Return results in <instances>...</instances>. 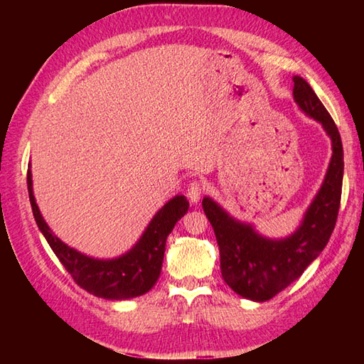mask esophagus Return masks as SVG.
Listing matches in <instances>:
<instances>
[{
	"instance_id": "34e87169",
	"label": "esophagus",
	"mask_w": 364,
	"mask_h": 364,
	"mask_svg": "<svg viewBox=\"0 0 364 364\" xmlns=\"http://www.w3.org/2000/svg\"><path fill=\"white\" fill-rule=\"evenodd\" d=\"M203 191H205V188H203L202 183H200V181H192V183L188 184L186 196H188V198L191 200L192 203H197L198 200L202 198Z\"/></svg>"
}]
</instances>
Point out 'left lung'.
<instances>
[{
  "mask_svg": "<svg viewBox=\"0 0 364 364\" xmlns=\"http://www.w3.org/2000/svg\"><path fill=\"white\" fill-rule=\"evenodd\" d=\"M292 95L306 115L318 120L331 139L330 166L326 180L308 208L300 227L284 239L258 235L249 223L239 222L205 197L202 206L214 228L220 252V270L225 283L239 296L266 301L297 280L326 249L341 203L344 154L333 119L310 84L294 76Z\"/></svg>",
  "mask_w": 364,
  "mask_h": 364,
  "instance_id": "8db88e82",
  "label": "left lung"
}]
</instances>
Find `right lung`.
Returning a JSON list of instances; mask_svg holds the SVG:
<instances>
[{
    "label": "right lung",
    "instance_id": "obj_1",
    "mask_svg": "<svg viewBox=\"0 0 364 364\" xmlns=\"http://www.w3.org/2000/svg\"><path fill=\"white\" fill-rule=\"evenodd\" d=\"M29 202L38 230L67 272L82 289L107 300L133 299L149 292L156 283L164 259L166 241L175 223L189 210L184 196H176L154 214L136 245L114 259H97L82 255L53 235L43 220L33 192V175L28 170Z\"/></svg>",
    "mask_w": 364,
    "mask_h": 364
}]
</instances>
